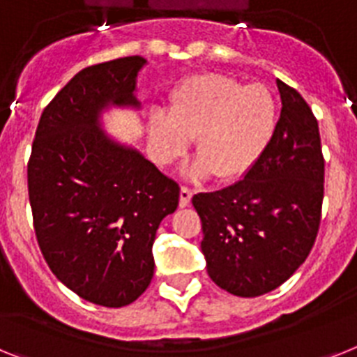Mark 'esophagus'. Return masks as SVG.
I'll return each instance as SVG.
<instances>
[{
    "mask_svg": "<svg viewBox=\"0 0 357 357\" xmlns=\"http://www.w3.org/2000/svg\"><path fill=\"white\" fill-rule=\"evenodd\" d=\"M190 197H192V188H188L183 185L181 190H179V206H188Z\"/></svg>",
    "mask_w": 357,
    "mask_h": 357,
    "instance_id": "1",
    "label": "esophagus"
}]
</instances>
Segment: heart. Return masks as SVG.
Listing matches in <instances>:
<instances>
[{"label":"heart","instance_id":"heart-1","mask_svg":"<svg viewBox=\"0 0 357 357\" xmlns=\"http://www.w3.org/2000/svg\"><path fill=\"white\" fill-rule=\"evenodd\" d=\"M275 127V101L263 85H245L221 74L185 79L170 94L169 118L152 121V151L170 163L196 137L199 161L190 174L212 172L232 179L247 172L263 154Z\"/></svg>","mask_w":357,"mask_h":357}]
</instances>
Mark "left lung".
Listing matches in <instances>:
<instances>
[{
	"label": "left lung",
	"mask_w": 357,
	"mask_h": 357,
	"mask_svg": "<svg viewBox=\"0 0 357 357\" xmlns=\"http://www.w3.org/2000/svg\"><path fill=\"white\" fill-rule=\"evenodd\" d=\"M275 83L281 114L263 154L238 183L192 197L206 272L241 298L285 283L310 254L321 223L325 160L317 119L296 89Z\"/></svg>",
	"instance_id": "left-lung-1"
}]
</instances>
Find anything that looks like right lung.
Masks as SVG:
<instances>
[{
  "instance_id": "add662e5",
  "label": "right lung",
  "mask_w": 357,
  "mask_h": 357,
  "mask_svg": "<svg viewBox=\"0 0 357 357\" xmlns=\"http://www.w3.org/2000/svg\"><path fill=\"white\" fill-rule=\"evenodd\" d=\"M143 65L127 56L77 72L45 107L26 165L45 261L72 292L109 308L151 285L155 230L179 203L174 179L98 128L101 107L136 103Z\"/></svg>"
}]
</instances>
